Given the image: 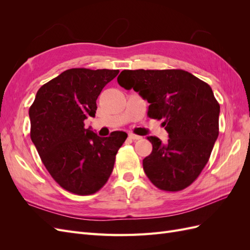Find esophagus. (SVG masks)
I'll list each match as a JSON object with an SVG mask.
<instances>
[{"label": "esophagus", "mask_w": 250, "mask_h": 250, "mask_svg": "<svg viewBox=\"0 0 250 250\" xmlns=\"http://www.w3.org/2000/svg\"><path fill=\"white\" fill-rule=\"evenodd\" d=\"M128 138H129L130 140H133V141H138V140H141L142 137H140V135H137L134 133H129L128 134Z\"/></svg>", "instance_id": "1"}]
</instances>
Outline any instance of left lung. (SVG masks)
<instances>
[{
    "label": "left lung",
    "mask_w": 250,
    "mask_h": 250,
    "mask_svg": "<svg viewBox=\"0 0 250 250\" xmlns=\"http://www.w3.org/2000/svg\"><path fill=\"white\" fill-rule=\"evenodd\" d=\"M119 84L150 103L148 117L164 120L165 144L148 137L152 152L143 160L156 188L177 192L193 184L206 167L219 134L220 105L210 86L184 70H124Z\"/></svg>",
    "instance_id": "left-lung-1"
}]
</instances>
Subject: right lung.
<instances>
[{
    "mask_svg": "<svg viewBox=\"0 0 250 250\" xmlns=\"http://www.w3.org/2000/svg\"><path fill=\"white\" fill-rule=\"evenodd\" d=\"M119 70L70 69L37 90L29 108L30 137L56 183L77 195H90L106 184L127 134L98 137L84 127L95 117L97 98Z\"/></svg>",
    "mask_w": 250,
    "mask_h": 250,
    "instance_id": "obj_1",
    "label": "right lung"
}]
</instances>
